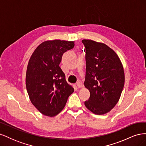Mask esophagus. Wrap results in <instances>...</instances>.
<instances>
[{
  "label": "esophagus",
  "instance_id": "34e87169",
  "mask_svg": "<svg viewBox=\"0 0 146 146\" xmlns=\"http://www.w3.org/2000/svg\"><path fill=\"white\" fill-rule=\"evenodd\" d=\"M77 86L78 88H80L83 87V85H82V83L81 82H78L77 83Z\"/></svg>",
  "mask_w": 146,
  "mask_h": 146
}]
</instances>
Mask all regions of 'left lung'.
<instances>
[{
  "mask_svg": "<svg viewBox=\"0 0 146 146\" xmlns=\"http://www.w3.org/2000/svg\"><path fill=\"white\" fill-rule=\"evenodd\" d=\"M86 52L84 85L90 92L86 107L101 115L111 111L120 99L125 82L124 70L118 55L104 43L82 41Z\"/></svg>",
  "mask_w": 146,
  "mask_h": 146,
  "instance_id": "8db88e82",
  "label": "left lung"
}]
</instances>
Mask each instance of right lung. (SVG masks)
Here are the masks:
<instances>
[{
  "instance_id": "1",
  "label": "right lung",
  "mask_w": 146,
  "mask_h": 146,
  "mask_svg": "<svg viewBox=\"0 0 146 146\" xmlns=\"http://www.w3.org/2000/svg\"><path fill=\"white\" fill-rule=\"evenodd\" d=\"M74 45V41H46L36 47L29 60L26 88L31 102L44 115L53 117L60 113L74 91L59 66L64 53Z\"/></svg>"
}]
</instances>
